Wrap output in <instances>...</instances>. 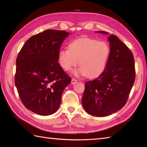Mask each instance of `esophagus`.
Segmentation results:
<instances>
[{
	"label": "esophagus",
	"instance_id": "1",
	"mask_svg": "<svg viewBox=\"0 0 147 147\" xmlns=\"http://www.w3.org/2000/svg\"><path fill=\"white\" fill-rule=\"evenodd\" d=\"M77 82H78V80L76 79H75V78H72V80H71V83L72 84L76 83Z\"/></svg>",
	"mask_w": 147,
	"mask_h": 147
}]
</instances>
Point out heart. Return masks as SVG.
Returning a JSON list of instances; mask_svg holds the SVG:
<instances>
[{
  "label": "heart",
  "instance_id": "b5f03b06",
  "mask_svg": "<svg viewBox=\"0 0 147 147\" xmlns=\"http://www.w3.org/2000/svg\"><path fill=\"white\" fill-rule=\"evenodd\" d=\"M110 53L107 43L83 38L71 42L68 50H61L58 54V61L62 69L69 71L76 66L78 61L80 67L75 74L95 78L104 71Z\"/></svg>",
  "mask_w": 147,
  "mask_h": 147
}]
</instances>
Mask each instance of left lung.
Returning a JSON list of instances; mask_svg holds the SVG:
<instances>
[{
	"mask_svg": "<svg viewBox=\"0 0 147 147\" xmlns=\"http://www.w3.org/2000/svg\"><path fill=\"white\" fill-rule=\"evenodd\" d=\"M108 40L111 53L107 66L98 78L85 82L82 100L85 111L95 117L107 116L123 107L135 80L132 52L116 35Z\"/></svg>",
	"mask_w": 147,
	"mask_h": 147,
	"instance_id": "left-lung-1",
	"label": "left lung"
}]
</instances>
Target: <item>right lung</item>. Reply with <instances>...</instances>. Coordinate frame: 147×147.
Listing matches in <instances>:
<instances>
[{"instance_id":"obj_1","label":"right lung","mask_w":147,"mask_h":147,"mask_svg":"<svg viewBox=\"0 0 147 147\" xmlns=\"http://www.w3.org/2000/svg\"><path fill=\"white\" fill-rule=\"evenodd\" d=\"M69 33L47 30L27 40L16 61L15 85L23 105L35 113L49 115L58 110L71 78L58 63V54Z\"/></svg>"}]
</instances>
